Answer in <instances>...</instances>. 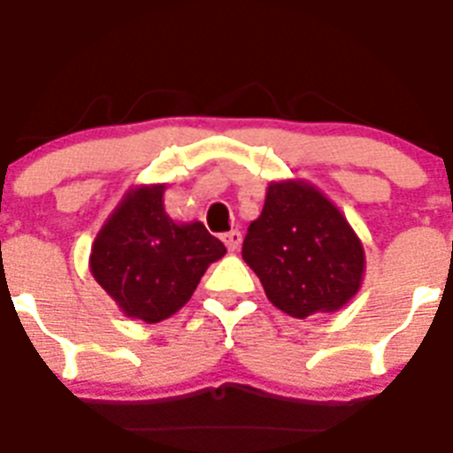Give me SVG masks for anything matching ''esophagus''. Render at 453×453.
Listing matches in <instances>:
<instances>
[{
	"instance_id": "esophagus-1",
	"label": "esophagus",
	"mask_w": 453,
	"mask_h": 453,
	"mask_svg": "<svg viewBox=\"0 0 453 453\" xmlns=\"http://www.w3.org/2000/svg\"><path fill=\"white\" fill-rule=\"evenodd\" d=\"M222 241H224V245H226L231 252H234L241 248V241H243V236H241V231L234 229V231H229V234H224Z\"/></svg>"
}]
</instances>
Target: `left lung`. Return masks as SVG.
Wrapping results in <instances>:
<instances>
[{"instance_id": "obj_1", "label": "left lung", "mask_w": 453, "mask_h": 453, "mask_svg": "<svg viewBox=\"0 0 453 453\" xmlns=\"http://www.w3.org/2000/svg\"><path fill=\"white\" fill-rule=\"evenodd\" d=\"M243 259L269 303L296 319L335 311L357 296L364 245L342 212L307 181H272L248 226Z\"/></svg>"}]
</instances>
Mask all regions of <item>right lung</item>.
I'll return each instance as SVG.
<instances>
[{
	"label": "right lung",
	"instance_id": "add662e5",
	"mask_svg": "<svg viewBox=\"0 0 453 453\" xmlns=\"http://www.w3.org/2000/svg\"><path fill=\"white\" fill-rule=\"evenodd\" d=\"M165 184L127 191L96 234L89 269L127 317L157 324L191 300L224 243L203 222L177 224L165 212Z\"/></svg>",
	"mask_w": 453,
	"mask_h": 453
}]
</instances>
